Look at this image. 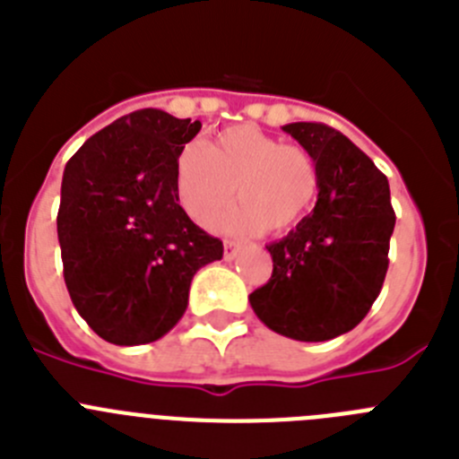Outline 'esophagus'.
<instances>
[{"label": "esophagus", "mask_w": 459, "mask_h": 459, "mask_svg": "<svg viewBox=\"0 0 459 459\" xmlns=\"http://www.w3.org/2000/svg\"><path fill=\"white\" fill-rule=\"evenodd\" d=\"M238 248H241V246H238L237 241H225V250H222L225 262H232V259L238 255Z\"/></svg>", "instance_id": "obj_1"}]
</instances>
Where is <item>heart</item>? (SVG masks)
Listing matches in <instances>:
<instances>
[{
  "instance_id": "1",
  "label": "heart",
  "mask_w": 459,
  "mask_h": 459,
  "mask_svg": "<svg viewBox=\"0 0 459 459\" xmlns=\"http://www.w3.org/2000/svg\"><path fill=\"white\" fill-rule=\"evenodd\" d=\"M174 186L188 216L209 222L234 197L241 204L213 221L222 232H287L315 206L319 172L310 153L250 124L218 133L211 144L193 142L177 158Z\"/></svg>"
}]
</instances>
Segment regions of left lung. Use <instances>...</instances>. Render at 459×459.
Wrapping results in <instances>:
<instances>
[{"mask_svg":"<svg viewBox=\"0 0 459 459\" xmlns=\"http://www.w3.org/2000/svg\"><path fill=\"white\" fill-rule=\"evenodd\" d=\"M282 131L317 165V204L266 246L273 273L248 301L275 333L324 342L351 331L379 296L395 227L391 188L370 158L331 126L296 121Z\"/></svg>","mask_w":459,"mask_h":459,"instance_id":"left-lung-1","label":"left lung"}]
</instances>
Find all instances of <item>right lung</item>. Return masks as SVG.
I'll return each mask as SVG.
<instances>
[{"mask_svg":"<svg viewBox=\"0 0 459 459\" xmlns=\"http://www.w3.org/2000/svg\"><path fill=\"white\" fill-rule=\"evenodd\" d=\"M200 121L137 109L89 137L66 163L56 237L64 280L93 333L147 344L184 317L193 275L222 241L179 204L174 165Z\"/></svg>","mask_w":459,"mask_h":459,"instance_id":"right-lung-1","label":"right lung"}]
</instances>
